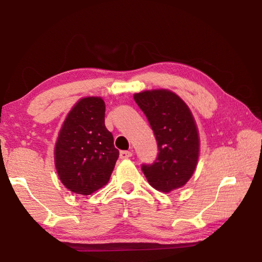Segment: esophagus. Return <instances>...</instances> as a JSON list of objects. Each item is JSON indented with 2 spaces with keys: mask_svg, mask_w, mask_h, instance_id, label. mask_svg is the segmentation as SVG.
<instances>
[{
  "mask_svg": "<svg viewBox=\"0 0 262 262\" xmlns=\"http://www.w3.org/2000/svg\"><path fill=\"white\" fill-rule=\"evenodd\" d=\"M132 157V152L130 151H126V150H123V151H120V158L121 159H128Z\"/></svg>",
  "mask_w": 262,
  "mask_h": 262,
  "instance_id": "esophagus-1",
  "label": "esophagus"
}]
</instances>
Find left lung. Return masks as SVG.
Returning <instances> with one entry per match:
<instances>
[{
    "label": "left lung",
    "instance_id": "left-lung-1",
    "mask_svg": "<svg viewBox=\"0 0 262 262\" xmlns=\"http://www.w3.org/2000/svg\"><path fill=\"white\" fill-rule=\"evenodd\" d=\"M157 141L151 164H142L148 183L161 192L183 187L194 173L199 158V134L188 106L168 90L135 94Z\"/></svg>",
    "mask_w": 262,
    "mask_h": 262
}]
</instances>
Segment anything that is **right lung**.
<instances>
[{"label":"right lung","mask_w":262,"mask_h":262,"mask_svg":"<svg viewBox=\"0 0 262 262\" xmlns=\"http://www.w3.org/2000/svg\"><path fill=\"white\" fill-rule=\"evenodd\" d=\"M119 157L113 135L105 127V103L86 97L70 111L55 145V166L69 190L90 195L108 183Z\"/></svg>","instance_id":"1"}]
</instances>
